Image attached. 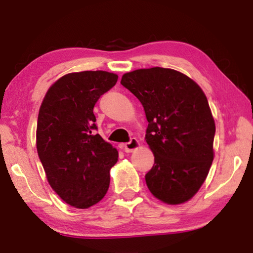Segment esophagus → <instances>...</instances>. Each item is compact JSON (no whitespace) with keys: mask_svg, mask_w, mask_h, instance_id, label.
Masks as SVG:
<instances>
[{"mask_svg":"<svg viewBox=\"0 0 253 253\" xmlns=\"http://www.w3.org/2000/svg\"><path fill=\"white\" fill-rule=\"evenodd\" d=\"M138 147H139V141H138L136 138H131V140L129 141V143H126L123 145L124 151H126V153H131V152L137 150Z\"/></svg>","mask_w":253,"mask_h":253,"instance_id":"34e87169","label":"esophagus"}]
</instances>
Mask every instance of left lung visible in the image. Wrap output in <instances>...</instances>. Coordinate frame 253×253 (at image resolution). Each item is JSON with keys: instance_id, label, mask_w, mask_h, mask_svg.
<instances>
[{"instance_id": "8db88e82", "label": "left lung", "mask_w": 253, "mask_h": 253, "mask_svg": "<svg viewBox=\"0 0 253 253\" xmlns=\"http://www.w3.org/2000/svg\"><path fill=\"white\" fill-rule=\"evenodd\" d=\"M144 107L146 143L154 165L145 175L161 202L177 205L198 192L214 158L215 123L203 89L181 72L155 67L124 74L121 81Z\"/></svg>"}]
</instances>
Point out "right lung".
<instances>
[{"label":"right lung","mask_w":253,"mask_h":253,"mask_svg":"<svg viewBox=\"0 0 253 253\" xmlns=\"http://www.w3.org/2000/svg\"><path fill=\"white\" fill-rule=\"evenodd\" d=\"M117 78L101 70L72 72L55 82L41 103L38 154L51 188L76 209L95 205L108 191L119 152L95 134L93 108Z\"/></svg>","instance_id":"1"}]
</instances>
